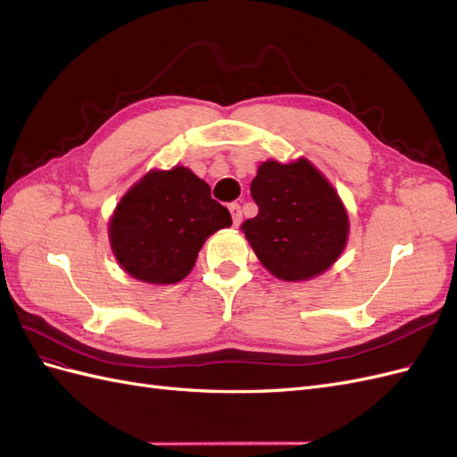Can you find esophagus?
<instances>
[{
    "label": "esophagus",
    "instance_id": "esophagus-1",
    "mask_svg": "<svg viewBox=\"0 0 457 457\" xmlns=\"http://www.w3.org/2000/svg\"><path fill=\"white\" fill-rule=\"evenodd\" d=\"M228 212H230V215H232V223H234V227H238V225H240V220H242V210H240V204H237V202L228 204Z\"/></svg>",
    "mask_w": 457,
    "mask_h": 457
}]
</instances>
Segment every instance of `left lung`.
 I'll return each instance as SVG.
<instances>
[{"mask_svg":"<svg viewBox=\"0 0 457 457\" xmlns=\"http://www.w3.org/2000/svg\"><path fill=\"white\" fill-rule=\"evenodd\" d=\"M252 198L259 213L242 223V232L261 265L276 278L311 280L345 250L347 210L309 160L262 162L252 181Z\"/></svg>","mask_w":457,"mask_h":457,"instance_id":"8db88e82","label":"left lung"}]
</instances>
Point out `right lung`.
I'll return each mask as SVG.
<instances>
[{
  "label": "right lung",
  "instance_id": "1",
  "mask_svg": "<svg viewBox=\"0 0 457 457\" xmlns=\"http://www.w3.org/2000/svg\"><path fill=\"white\" fill-rule=\"evenodd\" d=\"M232 225L210 185L188 168L152 170L116 205L108 237L120 267L148 284H177L192 270L205 238Z\"/></svg>",
  "mask_w": 457,
  "mask_h": 457
}]
</instances>
